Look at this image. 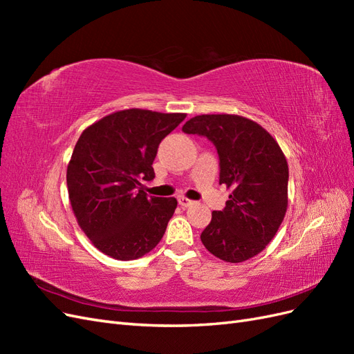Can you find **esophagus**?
Here are the masks:
<instances>
[{"mask_svg": "<svg viewBox=\"0 0 354 354\" xmlns=\"http://www.w3.org/2000/svg\"><path fill=\"white\" fill-rule=\"evenodd\" d=\"M178 203H180L181 207L187 208V207L192 205V203H194V201H190V199H187V198H185V196H180V198H178Z\"/></svg>", "mask_w": 354, "mask_h": 354, "instance_id": "esophagus-1", "label": "esophagus"}]
</instances>
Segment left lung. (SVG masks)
Returning <instances> with one entry per match:
<instances>
[{
	"mask_svg": "<svg viewBox=\"0 0 354 354\" xmlns=\"http://www.w3.org/2000/svg\"><path fill=\"white\" fill-rule=\"evenodd\" d=\"M186 134L216 146L220 185L232 189L226 207L212 211L201 234L220 260L241 263L261 252L279 229L288 207V164L274 138L261 125L238 115H199Z\"/></svg>",
	"mask_w": 354,
	"mask_h": 354,
	"instance_id": "obj_1",
	"label": "left lung"
}]
</instances>
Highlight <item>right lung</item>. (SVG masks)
I'll return each mask as SVG.
<instances>
[{"label":"right lung","mask_w":354,"mask_h":354,"mask_svg":"<svg viewBox=\"0 0 354 354\" xmlns=\"http://www.w3.org/2000/svg\"><path fill=\"white\" fill-rule=\"evenodd\" d=\"M186 113L127 109L85 128L75 145L66 183L75 217L87 238L116 260H136L162 239L176 198L142 190L155 178L159 143Z\"/></svg>","instance_id":"add662e5"}]
</instances>
